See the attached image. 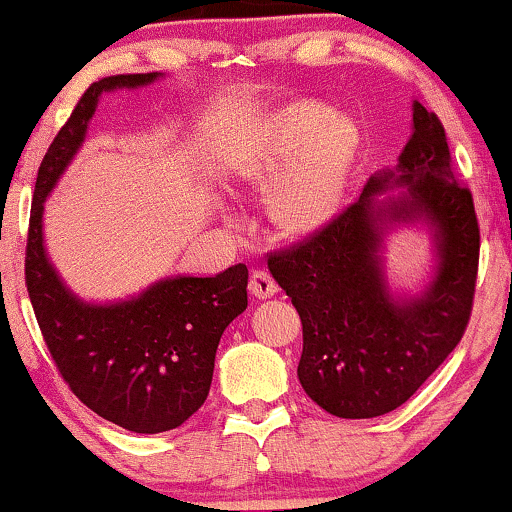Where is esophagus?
<instances>
[{"mask_svg": "<svg viewBox=\"0 0 512 512\" xmlns=\"http://www.w3.org/2000/svg\"><path fill=\"white\" fill-rule=\"evenodd\" d=\"M249 291H251V296H256L258 300L272 298L277 293V282L272 279L270 272L254 270L249 277Z\"/></svg>", "mask_w": 512, "mask_h": 512, "instance_id": "obj_1", "label": "esophagus"}]
</instances>
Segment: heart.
Wrapping results in <instances>:
<instances>
[{
	"instance_id": "heart-1",
	"label": "heart",
	"mask_w": 512,
	"mask_h": 512,
	"mask_svg": "<svg viewBox=\"0 0 512 512\" xmlns=\"http://www.w3.org/2000/svg\"><path fill=\"white\" fill-rule=\"evenodd\" d=\"M352 132L319 104L286 107L268 128L251 165L258 181H272L270 219L286 235H303L331 219L352 160Z\"/></svg>"
}]
</instances>
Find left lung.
Returning a JSON list of instances; mask_svg holds the SVG:
<instances>
[{
	"label": "left lung",
	"mask_w": 512,
	"mask_h": 512,
	"mask_svg": "<svg viewBox=\"0 0 512 512\" xmlns=\"http://www.w3.org/2000/svg\"><path fill=\"white\" fill-rule=\"evenodd\" d=\"M394 185L409 191L377 206L372 195ZM417 218L437 235L439 272L419 299H394L376 256L381 226ZM478 261L473 195L452 170L440 118L415 102L396 172L370 177L354 205L268 256L303 324L298 380L305 394L342 419L380 417L403 405L464 338Z\"/></svg>",
	"instance_id": "8db88e82"
}]
</instances>
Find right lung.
Listing matches in <instances>:
<instances>
[{"label":"right lung","instance_id":"add662e5","mask_svg":"<svg viewBox=\"0 0 512 512\" xmlns=\"http://www.w3.org/2000/svg\"><path fill=\"white\" fill-rule=\"evenodd\" d=\"M156 79V72L116 74L90 83L39 165L25 249L27 293L62 380L90 410L135 433L177 429L207 401L221 335L247 310V265L216 277L163 279L123 303L90 305L48 261L41 214L83 144L100 95Z\"/></svg>","mask_w":512,"mask_h":512}]
</instances>
